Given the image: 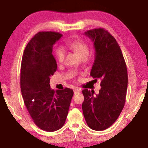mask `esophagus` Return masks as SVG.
<instances>
[{
	"label": "esophagus",
	"mask_w": 148,
	"mask_h": 148,
	"mask_svg": "<svg viewBox=\"0 0 148 148\" xmlns=\"http://www.w3.org/2000/svg\"><path fill=\"white\" fill-rule=\"evenodd\" d=\"M80 91V89L79 88H74V93H78V92H79Z\"/></svg>",
	"instance_id": "obj_1"
}]
</instances>
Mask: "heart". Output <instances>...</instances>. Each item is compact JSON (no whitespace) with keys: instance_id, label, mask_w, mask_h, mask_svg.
Listing matches in <instances>:
<instances>
[{"instance_id":"obj_1","label":"heart","mask_w":148,"mask_h":148,"mask_svg":"<svg viewBox=\"0 0 148 148\" xmlns=\"http://www.w3.org/2000/svg\"><path fill=\"white\" fill-rule=\"evenodd\" d=\"M67 45L75 51L80 58L83 56H88V53H89V47L86 43L82 40H75L71 41V42H69ZM56 54L58 62L62 63L64 61L65 56L64 49L63 47H59L56 50Z\"/></svg>"}]
</instances>
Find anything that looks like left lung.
Segmentation results:
<instances>
[{"label":"left lung","mask_w":148,"mask_h":148,"mask_svg":"<svg viewBox=\"0 0 148 148\" xmlns=\"http://www.w3.org/2000/svg\"><path fill=\"white\" fill-rule=\"evenodd\" d=\"M91 38L95 49V59L90 75L97 81L101 79L99 94L82 90V105L86 124L95 131H103L115 123L125 104L128 74L123 53L116 40L103 28L84 32Z\"/></svg>","instance_id":"8db88e82"}]
</instances>
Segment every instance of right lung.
<instances>
[{"label": "right lung", "instance_id": "add662e5", "mask_svg": "<svg viewBox=\"0 0 148 148\" xmlns=\"http://www.w3.org/2000/svg\"><path fill=\"white\" fill-rule=\"evenodd\" d=\"M62 36L56 32H39L27 43L21 60L20 87L25 106L35 125L48 132L64 125L74 95L69 88L55 91L49 84L58 66L53 47Z\"/></svg>", "mask_w": 148, "mask_h": 148}]
</instances>
